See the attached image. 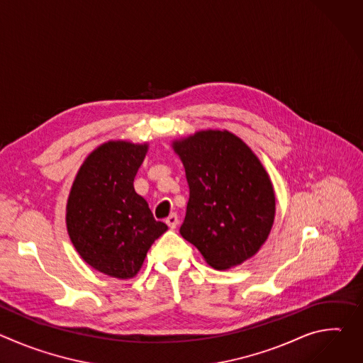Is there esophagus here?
Wrapping results in <instances>:
<instances>
[{
    "mask_svg": "<svg viewBox=\"0 0 363 363\" xmlns=\"http://www.w3.org/2000/svg\"><path fill=\"white\" fill-rule=\"evenodd\" d=\"M165 223L168 224V227H169L171 230L177 228V225H178V216H177L175 213H172V214L167 218V221H165Z\"/></svg>",
    "mask_w": 363,
    "mask_h": 363,
    "instance_id": "esophagus-1",
    "label": "esophagus"
}]
</instances>
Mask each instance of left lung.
Returning a JSON list of instances; mask_svg holds the SVG:
<instances>
[{
  "label": "left lung",
  "instance_id": "8db88e82",
  "mask_svg": "<svg viewBox=\"0 0 363 363\" xmlns=\"http://www.w3.org/2000/svg\"><path fill=\"white\" fill-rule=\"evenodd\" d=\"M189 185L181 235L217 270L240 266L266 242L276 214L273 184L254 152L228 130L172 142Z\"/></svg>",
  "mask_w": 363,
  "mask_h": 363
}]
</instances>
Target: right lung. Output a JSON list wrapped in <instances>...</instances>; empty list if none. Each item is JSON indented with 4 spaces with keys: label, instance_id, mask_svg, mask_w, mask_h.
Returning <instances> with one entry per match:
<instances>
[{
    "label": "right lung",
    "instance_id": "1",
    "mask_svg": "<svg viewBox=\"0 0 363 363\" xmlns=\"http://www.w3.org/2000/svg\"><path fill=\"white\" fill-rule=\"evenodd\" d=\"M146 152L147 143L100 145L80 167L67 199L66 224L76 251L94 270L121 280L138 274L153 241L168 230L133 188Z\"/></svg>",
    "mask_w": 363,
    "mask_h": 363
}]
</instances>
